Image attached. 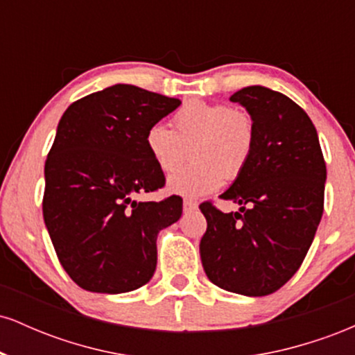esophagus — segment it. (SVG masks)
Here are the masks:
<instances>
[{
	"instance_id": "obj_1",
	"label": "esophagus",
	"mask_w": 355,
	"mask_h": 355,
	"mask_svg": "<svg viewBox=\"0 0 355 355\" xmlns=\"http://www.w3.org/2000/svg\"><path fill=\"white\" fill-rule=\"evenodd\" d=\"M197 207H198V203L195 200H191V198H185V200H183V210L185 211L197 210Z\"/></svg>"
}]
</instances>
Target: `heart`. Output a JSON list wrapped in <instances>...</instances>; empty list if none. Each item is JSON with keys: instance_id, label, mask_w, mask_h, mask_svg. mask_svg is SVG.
Here are the masks:
<instances>
[{"instance_id": "1", "label": "heart", "mask_w": 355, "mask_h": 355, "mask_svg": "<svg viewBox=\"0 0 355 355\" xmlns=\"http://www.w3.org/2000/svg\"><path fill=\"white\" fill-rule=\"evenodd\" d=\"M172 130L152 125L145 133V148L155 166L172 173L185 160L190 164L168 178V190L182 197H202L217 191L223 180H235L250 164L257 128L250 112L225 103L191 100L170 120Z\"/></svg>"}]
</instances>
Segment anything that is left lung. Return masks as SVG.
Here are the masks:
<instances>
[{
	"instance_id": "1",
	"label": "left lung",
	"mask_w": 355,
	"mask_h": 355,
	"mask_svg": "<svg viewBox=\"0 0 355 355\" xmlns=\"http://www.w3.org/2000/svg\"><path fill=\"white\" fill-rule=\"evenodd\" d=\"M252 113L257 141L250 164L220 198L203 202L202 266L210 282L248 297L274 294L302 266L324 211L327 168L312 120L295 101L266 87L230 96Z\"/></svg>"
}]
</instances>
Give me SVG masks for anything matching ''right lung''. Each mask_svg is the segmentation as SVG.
Here are the masks:
<instances>
[{
  "label": "right lung",
  "mask_w": 355,
  "mask_h": 355,
  "mask_svg": "<svg viewBox=\"0 0 355 355\" xmlns=\"http://www.w3.org/2000/svg\"><path fill=\"white\" fill-rule=\"evenodd\" d=\"M178 98L113 85L76 100L61 116L44 164L43 218L60 263L81 288L123 294L157 268V235L182 215L178 195L137 202L165 185L145 148L152 125Z\"/></svg>",
  "instance_id": "obj_1"
}]
</instances>
